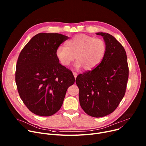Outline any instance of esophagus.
Here are the masks:
<instances>
[{
  "label": "esophagus",
  "mask_w": 146,
  "mask_h": 146,
  "mask_svg": "<svg viewBox=\"0 0 146 146\" xmlns=\"http://www.w3.org/2000/svg\"><path fill=\"white\" fill-rule=\"evenodd\" d=\"M73 76H74V78H76L77 76H78V74H77V73H76V72H73Z\"/></svg>",
  "instance_id": "34e87169"
}]
</instances>
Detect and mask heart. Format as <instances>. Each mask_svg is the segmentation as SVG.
Segmentation results:
<instances>
[{
  "instance_id": "b5f03b06",
  "label": "heart",
  "mask_w": 146,
  "mask_h": 146,
  "mask_svg": "<svg viewBox=\"0 0 146 146\" xmlns=\"http://www.w3.org/2000/svg\"><path fill=\"white\" fill-rule=\"evenodd\" d=\"M106 52V44L104 40L85 34H78L67 41L66 47H58L55 55L65 66L70 65L76 57L75 68L82 67L85 70L90 71L101 63Z\"/></svg>"
}]
</instances>
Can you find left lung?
Segmentation results:
<instances>
[{"mask_svg": "<svg viewBox=\"0 0 146 146\" xmlns=\"http://www.w3.org/2000/svg\"><path fill=\"white\" fill-rule=\"evenodd\" d=\"M96 34L105 41L106 55L94 70L79 74L76 82L81 108L98 118L110 114L118 107L125 94L129 69L125 50L117 39L107 33Z\"/></svg>", "mask_w": 146, "mask_h": 146, "instance_id": "obj_1", "label": "left lung"}]
</instances>
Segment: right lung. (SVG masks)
I'll return each mask as SVG.
<instances>
[{
    "label": "right lung",
    "mask_w": 146,
    "mask_h": 146,
    "mask_svg": "<svg viewBox=\"0 0 146 146\" xmlns=\"http://www.w3.org/2000/svg\"><path fill=\"white\" fill-rule=\"evenodd\" d=\"M68 36L40 33L21 52L16 66L19 95L33 113L50 116L61 108L68 88L74 84L72 72L59 63L56 48Z\"/></svg>",
    "instance_id": "right-lung-1"
}]
</instances>
